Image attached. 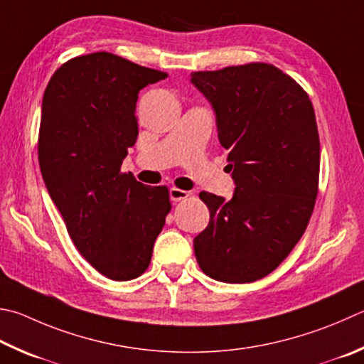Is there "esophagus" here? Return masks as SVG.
I'll list each match as a JSON object with an SVG mask.
<instances>
[{
	"label": "esophagus",
	"instance_id": "obj_1",
	"mask_svg": "<svg viewBox=\"0 0 364 364\" xmlns=\"http://www.w3.org/2000/svg\"><path fill=\"white\" fill-rule=\"evenodd\" d=\"M168 196H170L171 202H180V200L186 199V197H189V193H188V191H183V189H178V188H170Z\"/></svg>",
	"mask_w": 364,
	"mask_h": 364
}]
</instances>
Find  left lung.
Here are the masks:
<instances>
[{"mask_svg": "<svg viewBox=\"0 0 364 364\" xmlns=\"http://www.w3.org/2000/svg\"><path fill=\"white\" fill-rule=\"evenodd\" d=\"M215 111L228 151L232 199L202 193L210 223L194 239L203 274L224 283L259 280L306 230L318 193L320 138L309 95L267 63L191 73Z\"/></svg>", "mask_w": 364, "mask_h": 364, "instance_id": "1", "label": "left lung"}]
</instances>
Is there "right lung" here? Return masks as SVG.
<instances>
[{
    "instance_id": "right-lung-1",
    "label": "right lung",
    "mask_w": 364,
    "mask_h": 364,
    "mask_svg": "<svg viewBox=\"0 0 364 364\" xmlns=\"http://www.w3.org/2000/svg\"><path fill=\"white\" fill-rule=\"evenodd\" d=\"M167 77L109 52L71 58L46 87L38 157L79 253L125 282L148 269L171 208L168 189L121 173L138 136V92Z\"/></svg>"
}]
</instances>
